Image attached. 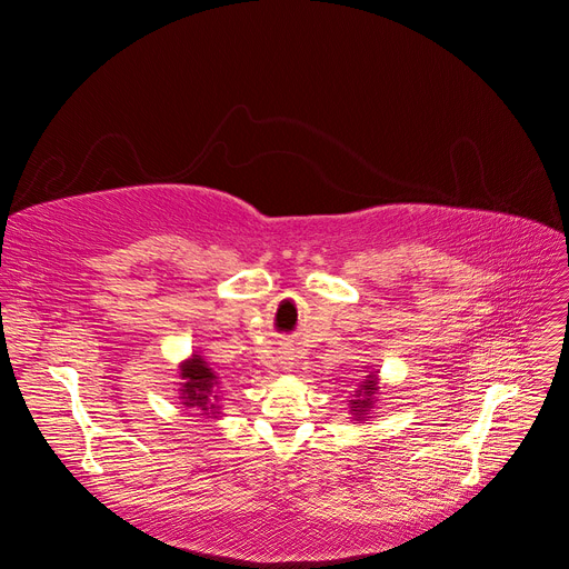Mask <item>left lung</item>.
<instances>
[{
  "label": "left lung",
  "instance_id": "left-lung-1",
  "mask_svg": "<svg viewBox=\"0 0 569 569\" xmlns=\"http://www.w3.org/2000/svg\"><path fill=\"white\" fill-rule=\"evenodd\" d=\"M380 375H377V370H368V375H366V380L360 382L356 389H353V393H351V401H349V412H351V420H356V422H363V420H368L370 418V412H372V408H375V403L380 401Z\"/></svg>",
  "mask_w": 569,
  "mask_h": 569
}]
</instances>
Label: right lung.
Instances as JSON below:
<instances>
[{
    "instance_id": "obj_1",
    "label": "right lung",
    "mask_w": 569,
    "mask_h": 569,
    "mask_svg": "<svg viewBox=\"0 0 569 569\" xmlns=\"http://www.w3.org/2000/svg\"><path fill=\"white\" fill-rule=\"evenodd\" d=\"M178 399L184 408L199 410V416H222L220 377L201 353L187 356L178 366Z\"/></svg>"
}]
</instances>
